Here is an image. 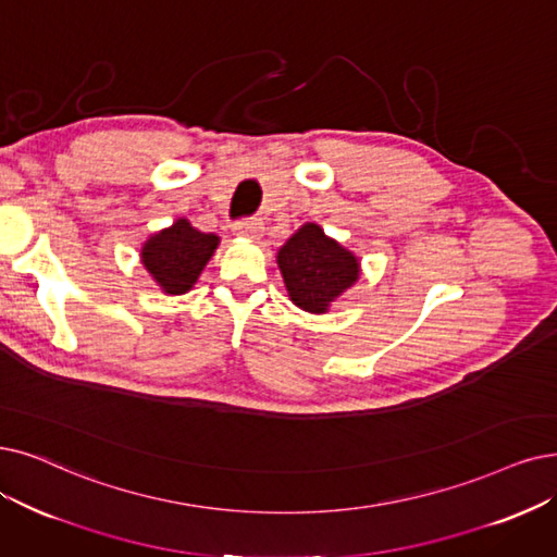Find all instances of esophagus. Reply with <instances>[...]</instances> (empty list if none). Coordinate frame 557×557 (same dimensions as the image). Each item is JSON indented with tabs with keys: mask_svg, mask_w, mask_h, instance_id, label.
<instances>
[{
	"mask_svg": "<svg viewBox=\"0 0 557 557\" xmlns=\"http://www.w3.org/2000/svg\"><path fill=\"white\" fill-rule=\"evenodd\" d=\"M233 233H235L237 237L258 239L260 233H262V221L256 219V216H253V219H242V221H237V224H235Z\"/></svg>",
	"mask_w": 557,
	"mask_h": 557,
	"instance_id": "34e87169",
	"label": "esophagus"
}]
</instances>
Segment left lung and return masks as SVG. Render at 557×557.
Returning a JSON list of instances; mask_svg holds the SVG:
<instances>
[{
    "instance_id": "8db88e82",
    "label": "left lung",
    "mask_w": 557,
    "mask_h": 557,
    "mask_svg": "<svg viewBox=\"0 0 557 557\" xmlns=\"http://www.w3.org/2000/svg\"><path fill=\"white\" fill-rule=\"evenodd\" d=\"M285 290L306 313L324 315L331 304L359 281L361 260L341 242L329 237L315 221L287 239L276 253Z\"/></svg>"
}]
</instances>
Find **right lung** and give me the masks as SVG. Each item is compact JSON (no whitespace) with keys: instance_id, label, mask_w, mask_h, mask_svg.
<instances>
[{"instance_id":"add662e5","label":"right lung","mask_w":557,"mask_h":557,"mask_svg":"<svg viewBox=\"0 0 557 557\" xmlns=\"http://www.w3.org/2000/svg\"><path fill=\"white\" fill-rule=\"evenodd\" d=\"M219 235L201 233L177 216L169 228L152 233L141 247V264L164 295H185L203 274L219 247Z\"/></svg>"}]
</instances>
